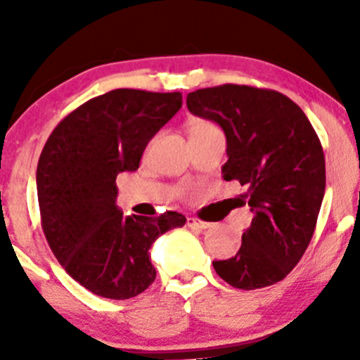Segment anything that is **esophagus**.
I'll use <instances>...</instances> for the list:
<instances>
[{"instance_id":"34e87169","label":"esophagus","mask_w":360,"mask_h":360,"mask_svg":"<svg viewBox=\"0 0 360 360\" xmlns=\"http://www.w3.org/2000/svg\"><path fill=\"white\" fill-rule=\"evenodd\" d=\"M186 223L190 228H198V230H207V228H210V223H205V221L197 219V217H188Z\"/></svg>"}]
</instances>
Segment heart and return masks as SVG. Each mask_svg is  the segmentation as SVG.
Masks as SVG:
<instances>
[{"label":"heart","mask_w":360,"mask_h":360,"mask_svg":"<svg viewBox=\"0 0 360 360\" xmlns=\"http://www.w3.org/2000/svg\"><path fill=\"white\" fill-rule=\"evenodd\" d=\"M186 129H188V134H190V137H193V136H198V134L217 129V127L205 118H191L190 122H188Z\"/></svg>","instance_id":"heart-1"}]
</instances>
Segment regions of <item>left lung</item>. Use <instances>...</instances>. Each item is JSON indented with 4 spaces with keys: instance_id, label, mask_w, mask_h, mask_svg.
<instances>
[{
    "instance_id": "1",
    "label": "left lung",
    "mask_w": 360,
    "mask_h": 360,
    "mask_svg": "<svg viewBox=\"0 0 360 360\" xmlns=\"http://www.w3.org/2000/svg\"><path fill=\"white\" fill-rule=\"evenodd\" d=\"M186 106L224 130L223 177L248 186L240 200L254 214L238 252L214 261V270L245 291L277 284L310 244L324 198L326 160L314 127L284 94L248 85L195 90Z\"/></svg>"
}]
</instances>
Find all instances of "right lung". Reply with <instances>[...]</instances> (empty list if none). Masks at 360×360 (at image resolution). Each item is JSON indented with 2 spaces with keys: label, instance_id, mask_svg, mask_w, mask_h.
I'll return each mask as SVG.
<instances>
[{
  "label": "right lung",
  "instance_id": "obj_1",
  "mask_svg": "<svg viewBox=\"0 0 360 360\" xmlns=\"http://www.w3.org/2000/svg\"><path fill=\"white\" fill-rule=\"evenodd\" d=\"M181 104V92L111 90L69 112L43 148L36 169L43 233L64 270L97 296L146 291L157 277L151 245L186 223L172 210L123 216L116 207V176L139 169L144 148Z\"/></svg>",
  "mask_w": 360,
  "mask_h": 360
}]
</instances>
